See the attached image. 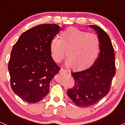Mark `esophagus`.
<instances>
[{"mask_svg": "<svg viewBox=\"0 0 125 125\" xmlns=\"http://www.w3.org/2000/svg\"><path fill=\"white\" fill-rule=\"evenodd\" d=\"M61 72H63V73H67V71H66V70L64 69H63V68H61Z\"/></svg>", "mask_w": 125, "mask_h": 125, "instance_id": "34e87169", "label": "esophagus"}]
</instances>
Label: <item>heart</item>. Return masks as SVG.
Listing matches in <instances>:
<instances>
[{"label": "heart", "instance_id": "1", "mask_svg": "<svg viewBox=\"0 0 125 125\" xmlns=\"http://www.w3.org/2000/svg\"><path fill=\"white\" fill-rule=\"evenodd\" d=\"M59 38L50 42V51L55 62L59 63L63 59L66 51L67 66H72L74 70L85 69L94 62L100 47L96 35L69 27L62 31Z\"/></svg>", "mask_w": 125, "mask_h": 125}]
</instances>
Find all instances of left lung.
Masks as SVG:
<instances>
[{"instance_id": "1", "label": "left lung", "mask_w": 125, "mask_h": 125, "mask_svg": "<svg viewBox=\"0 0 125 125\" xmlns=\"http://www.w3.org/2000/svg\"><path fill=\"white\" fill-rule=\"evenodd\" d=\"M97 32L100 52L93 65L83 71L72 73L74 84L67 94L79 107H88L98 102L108 94L116 73L115 56L109 36L100 27L89 25Z\"/></svg>"}]
</instances>
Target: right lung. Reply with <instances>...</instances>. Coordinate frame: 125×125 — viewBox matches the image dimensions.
<instances>
[{
  "label": "right lung",
  "mask_w": 125,
  "mask_h": 125,
  "mask_svg": "<svg viewBox=\"0 0 125 125\" xmlns=\"http://www.w3.org/2000/svg\"><path fill=\"white\" fill-rule=\"evenodd\" d=\"M59 31L56 24L36 26L14 44L8 64L10 86L24 101L35 104L48 94L52 79L61 69L50 51V42Z\"/></svg>",
  "instance_id": "add662e5"
}]
</instances>
